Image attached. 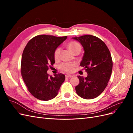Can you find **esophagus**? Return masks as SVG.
<instances>
[{
    "instance_id": "1",
    "label": "esophagus",
    "mask_w": 133,
    "mask_h": 133,
    "mask_svg": "<svg viewBox=\"0 0 133 133\" xmlns=\"http://www.w3.org/2000/svg\"><path fill=\"white\" fill-rule=\"evenodd\" d=\"M72 76H72L71 75H69V74H66V75H65V77L67 78L72 77Z\"/></svg>"
}]
</instances>
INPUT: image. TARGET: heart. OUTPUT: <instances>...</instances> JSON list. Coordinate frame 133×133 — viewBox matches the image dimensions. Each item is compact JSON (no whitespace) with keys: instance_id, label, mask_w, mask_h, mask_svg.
I'll return each mask as SVG.
<instances>
[{"instance_id":"b5f03b06","label":"heart","mask_w":133,"mask_h":133,"mask_svg":"<svg viewBox=\"0 0 133 133\" xmlns=\"http://www.w3.org/2000/svg\"><path fill=\"white\" fill-rule=\"evenodd\" d=\"M68 48L69 50L72 52V53H74L75 51L78 50H81V46L80 45V44L76 42H71L69 44H68ZM60 51H61V48L58 47L54 50V58L55 60H57L59 59ZM75 64L74 63H65L62 64L60 65V68L65 71L66 72H68V73H70L72 72L74 70V68L75 66Z\"/></svg>"}]
</instances>
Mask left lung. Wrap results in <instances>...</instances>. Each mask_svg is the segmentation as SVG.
I'll use <instances>...</instances> for the list:
<instances>
[{"mask_svg":"<svg viewBox=\"0 0 133 133\" xmlns=\"http://www.w3.org/2000/svg\"><path fill=\"white\" fill-rule=\"evenodd\" d=\"M73 39L83 46L84 53L80 65L85 69L86 78L78 76L79 83L75 90L80 97L94 99L105 89L112 69L111 56L106 44L99 38L91 35Z\"/></svg>","mask_w":133,"mask_h":133,"instance_id":"8db88e82","label":"left lung"}]
</instances>
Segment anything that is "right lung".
I'll return each mask as SVG.
<instances>
[{
	"instance_id": "obj_1",
	"label": "right lung",
	"mask_w": 133,
	"mask_h": 133,
	"mask_svg": "<svg viewBox=\"0 0 133 133\" xmlns=\"http://www.w3.org/2000/svg\"><path fill=\"white\" fill-rule=\"evenodd\" d=\"M66 36L40 35L28 42L23 50L21 74L28 90L35 98L47 101L55 98L64 82L62 73L49 76L47 71L55 63L54 52Z\"/></svg>"
}]
</instances>
